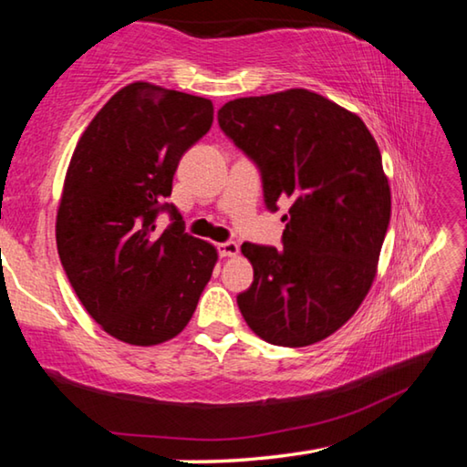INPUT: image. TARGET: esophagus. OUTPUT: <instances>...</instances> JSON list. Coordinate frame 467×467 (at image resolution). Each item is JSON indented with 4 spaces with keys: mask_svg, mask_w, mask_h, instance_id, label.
Listing matches in <instances>:
<instances>
[{
    "mask_svg": "<svg viewBox=\"0 0 467 467\" xmlns=\"http://www.w3.org/2000/svg\"><path fill=\"white\" fill-rule=\"evenodd\" d=\"M218 253H220V257H236L239 255V244H236L234 241L218 243Z\"/></svg>",
    "mask_w": 467,
    "mask_h": 467,
    "instance_id": "esophagus-1",
    "label": "esophagus"
}]
</instances>
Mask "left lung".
I'll use <instances>...</instances> for the list:
<instances>
[{"label":"left lung","mask_w":467,"mask_h":467,"mask_svg":"<svg viewBox=\"0 0 467 467\" xmlns=\"http://www.w3.org/2000/svg\"><path fill=\"white\" fill-rule=\"evenodd\" d=\"M223 131L259 167L265 205L290 202L282 249L243 243L253 284L236 296L274 346L321 342L352 317L377 275L391 192L375 138L357 113L290 88L234 99Z\"/></svg>","instance_id":"1"}]
</instances>
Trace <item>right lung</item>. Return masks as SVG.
Returning <instances> with one entry per match:
<instances>
[{
    "mask_svg": "<svg viewBox=\"0 0 467 467\" xmlns=\"http://www.w3.org/2000/svg\"><path fill=\"white\" fill-rule=\"evenodd\" d=\"M212 100L150 82L107 100L78 140L63 181L55 239L90 317L131 346H156L192 319L218 262L164 200L181 156L210 131ZM176 220L158 234L155 216Z\"/></svg>",
    "mask_w": 467,
    "mask_h": 467,
    "instance_id": "add662e5",
    "label": "right lung"
}]
</instances>
